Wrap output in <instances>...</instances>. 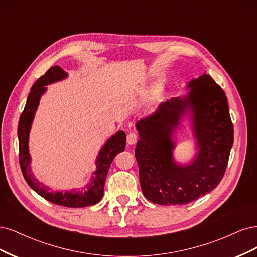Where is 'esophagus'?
Segmentation results:
<instances>
[{
  "label": "esophagus",
  "mask_w": 257,
  "mask_h": 257,
  "mask_svg": "<svg viewBox=\"0 0 257 257\" xmlns=\"http://www.w3.org/2000/svg\"><path fill=\"white\" fill-rule=\"evenodd\" d=\"M138 138H139V136H138L137 132H135V131L129 132V134L127 135V143L130 144V145L137 143Z\"/></svg>",
  "instance_id": "1"
}]
</instances>
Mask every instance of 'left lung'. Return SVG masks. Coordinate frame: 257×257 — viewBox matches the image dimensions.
Returning <instances> with one entry per match:
<instances>
[{"instance_id": "1", "label": "left lung", "mask_w": 257, "mask_h": 257, "mask_svg": "<svg viewBox=\"0 0 257 257\" xmlns=\"http://www.w3.org/2000/svg\"><path fill=\"white\" fill-rule=\"evenodd\" d=\"M189 94L161 102L141 118L136 157L140 184L147 200L159 205H184L210 192L222 180L234 142V126L224 90L204 73L190 82ZM187 107L194 112L199 154L192 165L173 163L172 129Z\"/></svg>"}]
</instances>
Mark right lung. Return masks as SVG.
<instances>
[{
	"label": "right lung",
	"mask_w": 257,
	"mask_h": 257,
	"mask_svg": "<svg viewBox=\"0 0 257 257\" xmlns=\"http://www.w3.org/2000/svg\"><path fill=\"white\" fill-rule=\"evenodd\" d=\"M67 77L60 66H53L49 69L44 76H41L34 84H33L29 94L27 104L20 115L18 123V139H19V163L21 172L28 185L34 190L36 193L43 196L45 200L55 205H60L69 208H79V207H87L97 204L103 196L104 181L109 172L110 165L118 153L125 151L126 147V134L123 131H118L115 134L105 145L101 148L97 158V170L90 183L82 190H72L70 192H51L48 188L32 175L29 164L31 162L28 140L31 123L34 118L36 107L38 105L40 96L46 90L45 85L53 83Z\"/></svg>",
	"instance_id": "right-lung-1"
}]
</instances>
